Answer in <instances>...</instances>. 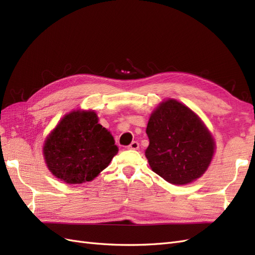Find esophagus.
I'll return each mask as SVG.
<instances>
[{
	"instance_id": "34e87169",
	"label": "esophagus",
	"mask_w": 255,
	"mask_h": 255,
	"mask_svg": "<svg viewBox=\"0 0 255 255\" xmlns=\"http://www.w3.org/2000/svg\"><path fill=\"white\" fill-rule=\"evenodd\" d=\"M138 148H139V143H138L137 141L130 142V144L128 145V150H138Z\"/></svg>"
}]
</instances>
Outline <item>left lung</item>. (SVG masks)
<instances>
[{
  "mask_svg": "<svg viewBox=\"0 0 255 255\" xmlns=\"http://www.w3.org/2000/svg\"><path fill=\"white\" fill-rule=\"evenodd\" d=\"M145 157L152 171L168 183L185 185L207 170L216 143L201 118L188 106L167 99L150 116Z\"/></svg>",
  "mask_w": 255,
  "mask_h": 255,
  "instance_id": "8db88e82",
  "label": "left lung"
}]
</instances>
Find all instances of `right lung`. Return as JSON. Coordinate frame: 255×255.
<instances>
[{
	"mask_svg": "<svg viewBox=\"0 0 255 255\" xmlns=\"http://www.w3.org/2000/svg\"><path fill=\"white\" fill-rule=\"evenodd\" d=\"M42 152L51 173L74 185L94 180L110 165L118 148L95 111L74 110L51 130Z\"/></svg>",
	"mask_w": 255,
	"mask_h": 255,
	"instance_id": "obj_1",
	"label": "right lung"
}]
</instances>
